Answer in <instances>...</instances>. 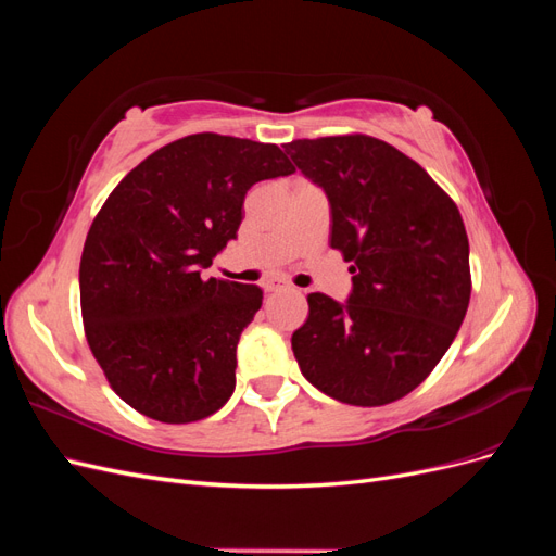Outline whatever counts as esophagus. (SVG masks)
<instances>
[{
    "instance_id": "esophagus-1",
    "label": "esophagus",
    "mask_w": 556,
    "mask_h": 556,
    "mask_svg": "<svg viewBox=\"0 0 556 556\" xmlns=\"http://www.w3.org/2000/svg\"><path fill=\"white\" fill-rule=\"evenodd\" d=\"M262 288L266 290V292H282V290H288L290 285L285 282V280H278V278H271V280H266Z\"/></svg>"
}]
</instances>
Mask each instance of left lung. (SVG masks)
<instances>
[{
	"mask_svg": "<svg viewBox=\"0 0 556 556\" xmlns=\"http://www.w3.org/2000/svg\"><path fill=\"white\" fill-rule=\"evenodd\" d=\"M285 153L325 190L329 243L352 262L348 301L308 294L294 357L327 396L384 406L433 371L464 323L470 268L459 208L417 162L364 134L299 139Z\"/></svg>",
	"mask_w": 556,
	"mask_h": 556,
	"instance_id": "left-lung-1",
	"label": "left lung"
}]
</instances>
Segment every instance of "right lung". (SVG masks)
Wrapping results in <instances>:
<instances>
[{"mask_svg":"<svg viewBox=\"0 0 556 556\" xmlns=\"http://www.w3.org/2000/svg\"><path fill=\"white\" fill-rule=\"evenodd\" d=\"M274 143L192 134L160 148L106 199L80 257V311L113 392L166 425L220 410L237 387L257 285L201 271L243 220L252 185L290 176Z\"/></svg>","mask_w":556,"mask_h":556,"instance_id":"right-lung-1","label":"right lung"}]
</instances>
